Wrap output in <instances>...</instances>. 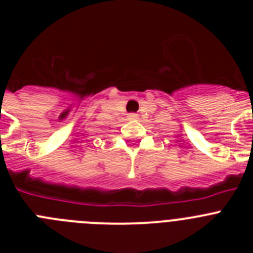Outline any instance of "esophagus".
<instances>
[{
  "label": "esophagus",
  "mask_w": 253,
  "mask_h": 253,
  "mask_svg": "<svg viewBox=\"0 0 253 253\" xmlns=\"http://www.w3.org/2000/svg\"><path fill=\"white\" fill-rule=\"evenodd\" d=\"M137 114H134V113H131V114H128V118L129 119H135V118H137Z\"/></svg>",
  "instance_id": "1"
}]
</instances>
